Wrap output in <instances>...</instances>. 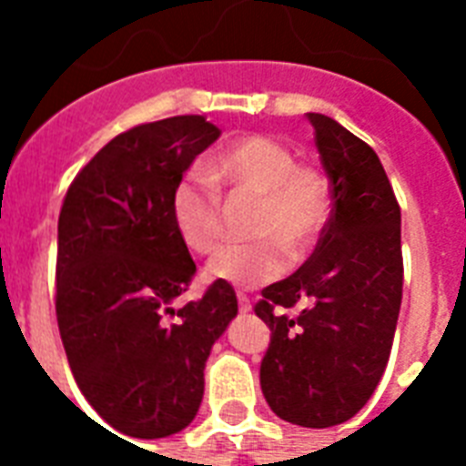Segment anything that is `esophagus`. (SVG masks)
Segmentation results:
<instances>
[{"instance_id":"1","label":"esophagus","mask_w":466,"mask_h":466,"mask_svg":"<svg viewBox=\"0 0 466 466\" xmlns=\"http://www.w3.org/2000/svg\"><path fill=\"white\" fill-rule=\"evenodd\" d=\"M237 302H239V311H251V299L244 292H237Z\"/></svg>"}]
</instances>
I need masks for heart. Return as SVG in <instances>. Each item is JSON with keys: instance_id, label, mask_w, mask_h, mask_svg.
<instances>
[{"instance_id": "1", "label": "heart", "mask_w": 466, "mask_h": 466, "mask_svg": "<svg viewBox=\"0 0 466 466\" xmlns=\"http://www.w3.org/2000/svg\"><path fill=\"white\" fill-rule=\"evenodd\" d=\"M254 196L248 232L261 239L219 248L208 276L219 283L256 288L288 268L292 256L305 254L324 229L331 205V183L324 168L298 161L290 145L273 135L251 133L229 142L208 164V176L188 171L176 181L168 210L178 239L193 254H210L222 239V198Z\"/></svg>"}]
</instances>
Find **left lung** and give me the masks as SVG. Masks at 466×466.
Masks as SVG:
<instances>
[{"label":"left lung","mask_w":466,"mask_h":466,"mask_svg":"<svg viewBox=\"0 0 466 466\" xmlns=\"http://www.w3.org/2000/svg\"><path fill=\"white\" fill-rule=\"evenodd\" d=\"M307 120L331 181V218L309 261L263 288L254 311L270 329L261 390L273 413L329 428L368 404L390 360L404 285L401 210L368 142L321 113Z\"/></svg>","instance_id":"1"}]
</instances>
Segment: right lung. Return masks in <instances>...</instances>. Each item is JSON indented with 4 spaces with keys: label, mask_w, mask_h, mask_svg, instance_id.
<instances>
[{
    "label": "right lung",
    "mask_w": 466,
    "mask_h": 466,
    "mask_svg": "<svg viewBox=\"0 0 466 466\" xmlns=\"http://www.w3.org/2000/svg\"><path fill=\"white\" fill-rule=\"evenodd\" d=\"M219 137L203 116L116 135L69 183L57 219L55 311L94 411L130 438H167L196 419L212 343L237 317L229 283L174 307L196 276L171 222L183 171Z\"/></svg>",
    "instance_id": "obj_1"
}]
</instances>
